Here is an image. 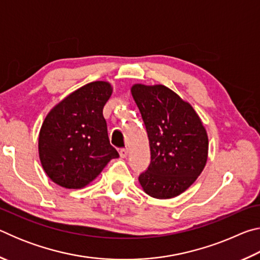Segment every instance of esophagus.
Masks as SVG:
<instances>
[{"instance_id":"1","label":"esophagus","mask_w":260,"mask_h":260,"mask_svg":"<svg viewBox=\"0 0 260 260\" xmlns=\"http://www.w3.org/2000/svg\"><path fill=\"white\" fill-rule=\"evenodd\" d=\"M119 155L121 158H126L127 155H128V150H127V149H120Z\"/></svg>"}]
</instances>
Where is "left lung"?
Listing matches in <instances>:
<instances>
[{
	"mask_svg": "<svg viewBox=\"0 0 260 260\" xmlns=\"http://www.w3.org/2000/svg\"><path fill=\"white\" fill-rule=\"evenodd\" d=\"M131 91L146 125L151 155L140 184L153 199H173L203 171L208 133L191 105L166 86L135 83Z\"/></svg>",
	"mask_w": 260,
	"mask_h": 260,
	"instance_id": "obj_1",
	"label": "left lung"
}]
</instances>
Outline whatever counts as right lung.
Returning a JSON list of instances; mask_svg holds the SVG:
<instances>
[{
	"label": "right lung",
	"instance_id": "1",
	"mask_svg": "<svg viewBox=\"0 0 260 260\" xmlns=\"http://www.w3.org/2000/svg\"><path fill=\"white\" fill-rule=\"evenodd\" d=\"M111 83L94 81L79 88L47 114L39 134V157L51 181L80 189L119 153L110 144L103 108Z\"/></svg>",
	"mask_w": 260,
	"mask_h": 260
}]
</instances>
